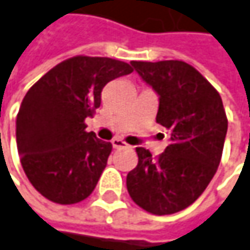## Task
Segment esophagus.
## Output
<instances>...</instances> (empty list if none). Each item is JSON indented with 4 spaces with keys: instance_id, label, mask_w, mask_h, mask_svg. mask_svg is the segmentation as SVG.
Masks as SVG:
<instances>
[{
    "instance_id": "esophagus-1",
    "label": "esophagus",
    "mask_w": 250,
    "mask_h": 250,
    "mask_svg": "<svg viewBox=\"0 0 250 250\" xmlns=\"http://www.w3.org/2000/svg\"><path fill=\"white\" fill-rule=\"evenodd\" d=\"M111 143H113V147H114V149H123V147H127V146H128L125 140H122V139H119V137L113 139Z\"/></svg>"
}]
</instances>
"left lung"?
Returning <instances> with one entry per match:
<instances>
[{
  "label": "left lung",
  "instance_id": "8db88e82",
  "mask_svg": "<svg viewBox=\"0 0 250 250\" xmlns=\"http://www.w3.org/2000/svg\"><path fill=\"white\" fill-rule=\"evenodd\" d=\"M131 65L159 94L156 123L171 130V139L158 156L136 147L139 162L127 174V191L145 211L174 214L204 192L219 168L227 133L223 101L184 61H133Z\"/></svg>",
  "mask_w": 250,
  "mask_h": 250
}]
</instances>
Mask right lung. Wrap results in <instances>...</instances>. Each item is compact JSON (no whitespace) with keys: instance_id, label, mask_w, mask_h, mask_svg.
<instances>
[{"instance_id":"add662e5","label":"right lung","mask_w":250,"mask_h":250,"mask_svg":"<svg viewBox=\"0 0 250 250\" xmlns=\"http://www.w3.org/2000/svg\"><path fill=\"white\" fill-rule=\"evenodd\" d=\"M133 68L111 58L78 55L42 76L17 114V149L30 184L49 201L76 204L94 191L113 145L86 131L85 119L101 104V91Z\"/></svg>"}]
</instances>
